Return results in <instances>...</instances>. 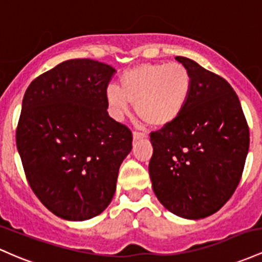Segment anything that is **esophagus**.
Returning a JSON list of instances; mask_svg holds the SVG:
<instances>
[{
	"mask_svg": "<svg viewBox=\"0 0 262 262\" xmlns=\"http://www.w3.org/2000/svg\"><path fill=\"white\" fill-rule=\"evenodd\" d=\"M132 137H134V141L142 140V139H146V137H147V134H146V132H139V131H135V132H134V135H132Z\"/></svg>",
	"mask_w": 262,
	"mask_h": 262,
	"instance_id": "1",
	"label": "esophagus"
}]
</instances>
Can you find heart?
<instances>
[{
    "label": "heart",
    "instance_id": "obj_1",
    "mask_svg": "<svg viewBox=\"0 0 262 262\" xmlns=\"http://www.w3.org/2000/svg\"><path fill=\"white\" fill-rule=\"evenodd\" d=\"M119 84L120 88L108 85L105 93L114 117L121 119L134 104L141 119L156 127H164L186 110L193 78L181 63H146L123 72Z\"/></svg>",
    "mask_w": 262,
    "mask_h": 262
}]
</instances>
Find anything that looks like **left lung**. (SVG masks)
Instances as JSON below:
<instances>
[{
    "mask_svg": "<svg viewBox=\"0 0 262 262\" xmlns=\"http://www.w3.org/2000/svg\"><path fill=\"white\" fill-rule=\"evenodd\" d=\"M176 60L193 78L186 110L151 132L148 164L156 196L170 213L203 219L230 199L249 151V127L239 98L222 76L186 57Z\"/></svg>",
    "mask_w": 262,
    "mask_h": 262,
    "instance_id": "8db88e82",
    "label": "left lung"
}]
</instances>
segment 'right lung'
Here are the masks:
<instances>
[{"label":"right lung","mask_w":262,"mask_h":262,"mask_svg":"<svg viewBox=\"0 0 262 262\" xmlns=\"http://www.w3.org/2000/svg\"><path fill=\"white\" fill-rule=\"evenodd\" d=\"M116 73L93 59H70L26 90L16 131L26 177L44 207L81 222L107 208L132 134L107 113V85Z\"/></svg>","instance_id":"right-lung-1"}]
</instances>
